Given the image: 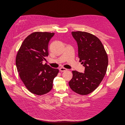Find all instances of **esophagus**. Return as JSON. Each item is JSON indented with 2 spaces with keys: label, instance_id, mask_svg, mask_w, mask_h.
Here are the masks:
<instances>
[{
  "label": "esophagus",
  "instance_id": "esophagus-1",
  "mask_svg": "<svg viewBox=\"0 0 125 125\" xmlns=\"http://www.w3.org/2000/svg\"><path fill=\"white\" fill-rule=\"evenodd\" d=\"M67 69L66 68H60V71H61V72H63V71H67Z\"/></svg>",
  "mask_w": 125,
  "mask_h": 125
}]
</instances>
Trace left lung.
Masks as SVG:
<instances>
[{
    "instance_id": "8db88e82",
    "label": "left lung",
    "mask_w": 125,
    "mask_h": 125,
    "mask_svg": "<svg viewBox=\"0 0 125 125\" xmlns=\"http://www.w3.org/2000/svg\"><path fill=\"white\" fill-rule=\"evenodd\" d=\"M78 44L79 62L85 67L84 73L73 71L69 82L73 91L81 95L92 92L99 85L106 73L108 56L100 40L85 31H72Z\"/></svg>"
}]
</instances>
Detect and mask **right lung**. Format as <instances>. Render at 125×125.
Instances as JSON below:
<instances>
[{
  "mask_svg": "<svg viewBox=\"0 0 125 125\" xmlns=\"http://www.w3.org/2000/svg\"><path fill=\"white\" fill-rule=\"evenodd\" d=\"M54 33L36 31L23 41L15 59L19 75L26 88L36 95L47 94L52 89L54 79L59 72L43 61L48 56V43Z\"/></svg>",
  "mask_w": 125,
  "mask_h": 125,
  "instance_id": "add662e5",
  "label": "right lung"
}]
</instances>
